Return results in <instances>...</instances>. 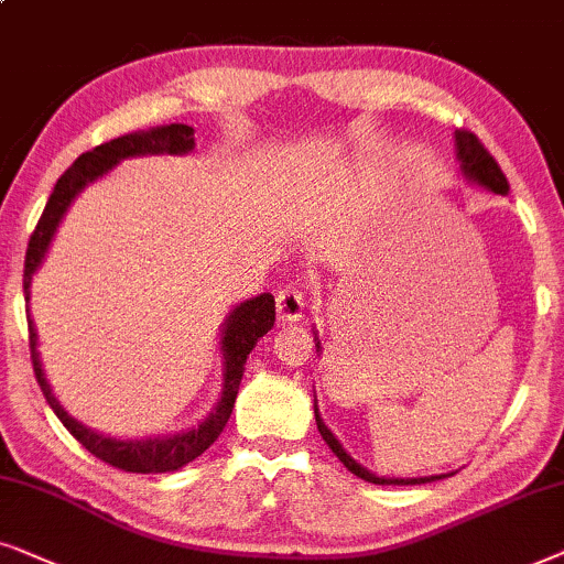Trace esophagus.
<instances>
[{"instance_id":"1","label":"esophagus","mask_w":564,"mask_h":564,"mask_svg":"<svg viewBox=\"0 0 564 564\" xmlns=\"http://www.w3.org/2000/svg\"><path fill=\"white\" fill-rule=\"evenodd\" d=\"M275 310L281 322H296L304 312V291L299 286H283L275 296Z\"/></svg>"}]
</instances>
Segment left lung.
I'll return each instance as SVG.
<instances>
[{"label": "left lung", "mask_w": 564, "mask_h": 564, "mask_svg": "<svg viewBox=\"0 0 564 564\" xmlns=\"http://www.w3.org/2000/svg\"><path fill=\"white\" fill-rule=\"evenodd\" d=\"M456 160L462 164V175L469 180V183H475L479 187H485V191H490L495 195H508V180L502 175V170L498 167V162L492 160V154L487 152L482 147V141H479L475 133L471 131H456ZM314 340H317V335H314ZM317 350H319V343H317ZM314 420H317V427L322 433V438H325V444L333 448V454L340 459L348 471L352 475L366 479V482H373V485H425V482H433V479H444V477H452V475H433V477H377L371 475L369 469L360 467V464L352 459V456L345 452L340 446V441L335 438L333 431L322 423L319 417V410H317V402H314Z\"/></svg>", "instance_id": "8db88e82"}]
</instances>
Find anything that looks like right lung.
<instances>
[{
	"mask_svg": "<svg viewBox=\"0 0 564 564\" xmlns=\"http://www.w3.org/2000/svg\"><path fill=\"white\" fill-rule=\"evenodd\" d=\"M195 147L193 129L185 123H170L160 126L152 131H139L129 133V137H118L105 144L95 147L93 152H85L77 156V162L58 177V183L51 193L46 208H43L41 219L33 235H30L28 252H25V273H22V289H25V304L30 302V283H33V273L41 268L43 258H46L51 239H54L58 224H62L66 208L72 206V200L93 183V180L102 177L105 172L116 167L120 160H129V156H144V154H187ZM28 329H30V358H33V371L41 392L51 404V410L56 412V417L62 420L66 431L87 448L89 454L102 459L110 467L123 469V471H139V475H154V471H175L185 467L187 462H193L195 456H200L208 446L219 438V433L227 425L235 408L239 381H242L247 356H250L254 345L262 335L273 327L275 322V299L270 294H260L242 302L237 310L229 312L227 322L221 329V356H224V384H221V400L216 402L212 415L193 431L175 433V435H162V438H141V441H120L108 438V435L95 433L85 427L77 420L66 415V410L58 404V400L51 392L46 377H43L41 358H37V333L33 319H30V306H28Z\"/></svg>",
	"mask_w": 564,
	"mask_h": 564,
	"instance_id": "obj_1",
	"label": "right lung"
}]
</instances>
